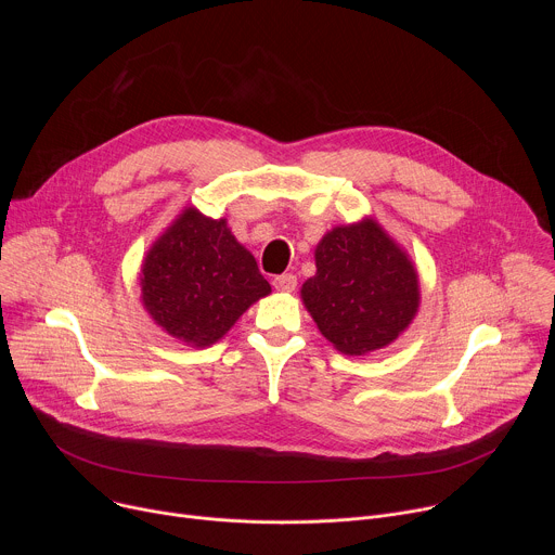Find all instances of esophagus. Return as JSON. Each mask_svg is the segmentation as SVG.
I'll list each match as a JSON object with an SVG mask.
<instances>
[{
  "label": "esophagus",
  "mask_w": 555,
  "mask_h": 555,
  "mask_svg": "<svg viewBox=\"0 0 555 555\" xmlns=\"http://www.w3.org/2000/svg\"><path fill=\"white\" fill-rule=\"evenodd\" d=\"M274 289L276 292H283V294H289L296 289V276L294 274H281V276H274L272 281Z\"/></svg>",
  "instance_id": "1"
}]
</instances>
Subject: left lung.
I'll use <instances>...</instances> for the list:
<instances>
[{
  "label": "left lung",
  "mask_w": 555,
  "mask_h": 555,
  "mask_svg": "<svg viewBox=\"0 0 555 555\" xmlns=\"http://www.w3.org/2000/svg\"><path fill=\"white\" fill-rule=\"evenodd\" d=\"M313 259L315 274L302 283L300 298L340 353L366 356L409 330L422 302L420 274L373 217L327 230Z\"/></svg>",
  "instance_id": "1"
}]
</instances>
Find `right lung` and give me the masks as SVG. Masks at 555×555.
<instances>
[{"mask_svg":"<svg viewBox=\"0 0 555 555\" xmlns=\"http://www.w3.org/2000/svg\"><path fill=\"white\" fill-rule=\"evenodd\" d=\"M270 292L228 221L195 206H184L149 246L140 268V300L153 323L197 349L221 340Z\"/></svg>","mask_w":555,"mask_h":555,"instance_id":"add662e5","label":"right lung"}]
</instances>
